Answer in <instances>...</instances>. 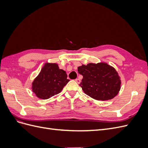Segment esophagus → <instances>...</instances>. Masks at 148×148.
I'll use <instances>...</instances> for the list:
<instances>
[{
  "label": "esophagus",
  "instance_id": "34e87169",
  "mask_svg": "<svg viewBox=\"0 0 148 148\" xmlns=\"http://www.w3.org/2000/svg\"><path fill=\"white\" fill-rule=\"evenodd\" d=\"M75 82H77L78 84H79L80 82H81V80H80V79H78V78H77V79H75Z\"/></svg>",
  "mask_w": 148,
  "mask_h": 148
}]
</instances>
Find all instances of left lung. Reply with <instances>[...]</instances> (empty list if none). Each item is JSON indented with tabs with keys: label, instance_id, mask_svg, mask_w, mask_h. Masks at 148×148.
<instances>
[{
	"label": "left lung",
	"instance_id": "1",
	"mask_svg": "<svg viewBox=\"0 0 148 148\" xmlns=\"http://www.w3.org/2000/svg\"><path fill=\"white\" fill-rule=\"evenodd\" d=\"M83 75L79 86L84 92L97 101L113 99L120 90L121 80L114 67L106 62L89 63L78 67Z\"/></svg>",
	"mask_w": 148,
	"mask_h": 148
}]
</instances>
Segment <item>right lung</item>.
Instances as JSON below:
<instances>
[{
  "mask_svg": "<svg viewBox=\"0 0 148 148\" xmlns=\"http://www.w3.org/2000/svg\"><path fill=\"white\" fill-rule=\"evenodd\" d=\"M65 71L56 63L47 62L32 82V91L37 97L47 99L60 93L70 81Z\"/></svg>",
  "mask_w": 148,
  "mask_h": 148,
  "instance_id": "right-lung-1",
  "label": "right lung"
}]
</instances>
